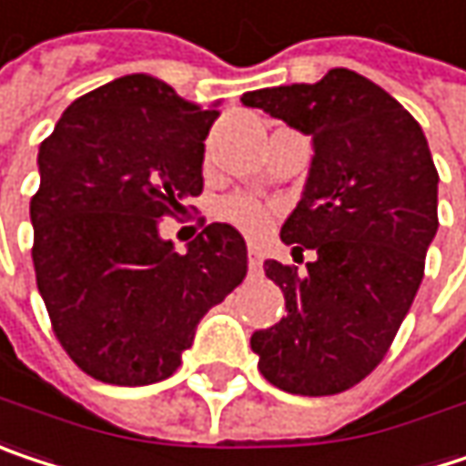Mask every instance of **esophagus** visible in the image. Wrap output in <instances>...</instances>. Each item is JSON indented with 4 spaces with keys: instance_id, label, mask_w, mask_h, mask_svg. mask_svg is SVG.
I'll list each match as a JSON object with an SVG mask.
<instances>
[{
    "instance_id": "obj_1",
    "label": "esophagus",
    "mask_w": 466,
    "mask_h": 466,
    "mask_svg": "<svg viewBox=\"0 0 466 466\" xmlns=\"http://www.w3.org/2000/svg\"><path fill=\"white\" fill-rule=\"evenodd\" d=\"M248 267H250V272H261V267H264L261 253H258L256 248H250V250H248Z\"/></svg>"
}]
</instances>
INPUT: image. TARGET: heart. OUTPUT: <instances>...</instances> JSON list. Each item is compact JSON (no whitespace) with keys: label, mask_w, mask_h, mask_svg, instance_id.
<instances>
[{"label":"heart","mask_w":466,"mask_h":466,"mask_svg":"<svg viewBox=\"0 0 466 466\" xmlns=\"http://www.w3.org/2000/svg\"><path fill=\"white\" fill-rule=\"evenodd\" d=\"M216 216L227 224H232L234 229L242 234L258 239L269 232V227L275 224L277 208L269 202H261L250 194H227L218 199L216 205Z\"/></svg>","instance_id":"b5f03b06"}]
</instances>
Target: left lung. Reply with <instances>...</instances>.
<instances>
[{
	"label": "left lung",
	"mask_w": 466,
	"mask_h": 466,
	"mask_svg": "<svg viewBox=\"0 0 466 466\" xmlns=\"http://www.w3.org/2000/svg\"><path fill=\"white\" fill-rule=\"evenodd\" d=\"M312 136L315 159L279 239L304 272L267 261L285 318L250 339L258 370L285 392L322 398L360 384L390 352L438 232V170L419 122L370 79L330 68L318 85L245 93Z\"/></svg>",
	"instance_id": "1"
}]
</instances>
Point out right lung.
<instances>
[{
  "label": "right lung",
  "mask_w": 466,
  "mask_h": 466,
  "mask_svg": "<svg viewBox=\"0 0 466 466\" xmlns=\"http://www.w3.org/2000/svg\"><path fill=\"white\" fill-rule=\"evenodd\" d=\"M218 114L130 74L76 98L39 147L36 288L58 344L98 381L173 376L197 322L248 275L229 224L202 227L187 253L159 239L162 218L202 194V141Z\"/></svg>",
  "instance_id": "add662e5"
}]
</instances>
